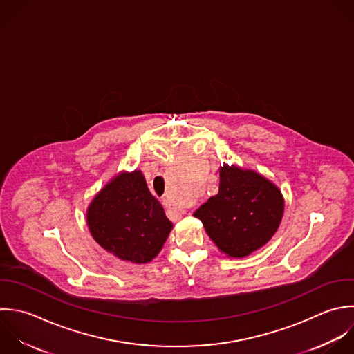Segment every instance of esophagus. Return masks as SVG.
<instances>
[{
	"instance_id": "1",
	"label": "esophagus",
	"mask_w": 354,
	"mask_h": 354,
	"mask_svg": "<svg viewBox=\"0 0 354 354\" xmlns=\"http://www.w3.org/2000/svg\"><path fill=\"white\" fill-rule=\"evenodd\" d=\"M162 204H164L165 209L168 211V214H169V218H171L172 221H176V219H179V216H180V209H179V207H178V205L174 203V201H171V200L167 197V198H164Z\"/></svg>"
}]
</instances>
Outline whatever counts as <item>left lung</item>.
<instances>
[{
  "label": "left lung",
  "instance_id": "left-lung-1",
  "mask_svg": "<svg viewBox=\"0 0 354 354\" xmlns=\"http://www.w3.org/2000/svg\"><path fill=\"white\" fill-rule=\"evenodd\" d=\"M284 211L281 192L254 171L225 165L219 193L196 212L208 236L229 257L243 258L276 233Z\"/></svg>",
  "mask_w": 354,
  "mask_h": 354
}]
</instances>
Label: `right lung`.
<instances>
[{"mask_svg": "<svg viewBox=\"0 0 354 354\" xmlns=\"http://www.w3.org/2000/svg\"><path fill=\"white\" fill-rule=\"evenodd\" d=\"M86 219L100 247L132 263L150 262L172 229L140 171L121 174L106 185L89 205Z\"/></svg>", "mask_w": 354, "mask_h": 354, "instance_id": "obj_1", "label": "right lung"}]
</instances>
